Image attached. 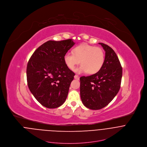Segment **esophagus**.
<instances>
[{
    "mask_svg": "<svg viewBox=\"0 0 147 147\" xmlns=\"http://www.w3.org/2000/svg\"><path fill=\"white\" fill-rule=\"evenodd\" d=\"M74 78L75 79H76V80H79V76L78 75H75V76H74Z\"/></svg>",
    "mask_w": 147,
    "mask_h": 147,
    "instance_id": "obj_1",
    "label": "esophagus"
}]
</instances>
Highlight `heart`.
I'll return each mask as SVG.
<instances>
[{"label": "heart", "mask_w": 147, "mask_h": 147, "mask_svg": "<svg viewBox=\"0 0 147 147\" xmlns=\"http://www.w3.org/2000/svg\"><path fill=\"white\" fill-rule=\"evenodd\" d=\"M73 53L67 52L64 61L71 70H74L80 62L82 65L76 69L79 74L88 72L89 74H94L101 69L105 62V53L100 47L84 43L74 48Z\"/></svg>", "instance_id": "1"}]
</instances>
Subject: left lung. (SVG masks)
<instances>
[{"instance_id": "8db88e82", "label": "left lung", "mask_w": 147, "mask_h": 147, "mask_svg": "<svg viewBox=\"0 0 147 147\" xmlns=\"http://www.w3.org/2000/svg\"><path fill=\"white\" fill-rule=\"evenodd\" d=\"M99 44L105 51L102 67L95 74L80 78L82 102L92 110L101 109L113 100L119 90L122 77V68L115 51L106 44Z\"/></svg>"}]
</instances>
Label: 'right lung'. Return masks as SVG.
<instances>
[{
	"label": "right lung",
	"instance_id": "1",
	"mask_svg": "<svg viewBox=\"0 0 147 147\" xmlns=\"http://www.w3.org/2000/svg\"><path fill=\"white\" fill-rule=\"evenodd\" d=\"M75 43L72 39L47 41L34 52L28 63L29 89L47 108L61 106L67 97L75 74L66 66L63 58Z\"/></svg>",
	"mask_w": 147,
	"mask_h": 147
}]
</instances>
